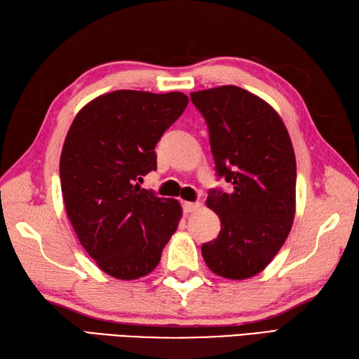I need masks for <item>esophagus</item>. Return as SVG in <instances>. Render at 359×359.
Listing matches in <instances>:
<instances>
[{
  "mask_svg": "<svg viewBox=\"0 0 359 359\" xmlns=\"http://www.w3.org/2000/svg\"><path fill=\"white\" fill-rule=\"evenodd\" d=\"M182 207H184L185 212H193V211L199 210L201 203L199 202H184V203H182Z\"/></svg>",
  "mask_w": 359,
  "mask_h": 359,
  "instance_id": "34e87169",
  "label": "esophagus"
}]
</instances>
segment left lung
Masks as SVG:
<instances>
[{"label": "left lung", "mask_w": 359, "mask_h": 359, "mask_svg": "<svg viewBox=\"0 0 359 359\" xmlns=\"http://www.w3.org/2000/svg\"><path fill=\"white\" fill-rule=\"evenodd\" d=\"M208 126L219 179L231 193L210 189L207 205L220 219L217 238L202 245L208 269L226 279L262 271L292 230L296 160L278 112L238 86L191 93Z\"/></svg>", "instance_id": "obj_1"}]
</instances>
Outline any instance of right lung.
<instances>
[{
    "label": "right lung",
    "mask_w": 359,
    "mask_h": 359,
    "mask_svg": "<svg viewBox=\"0 0 359 359\" xmlns=\"http://www.w3.org/2000/svg\"><path fill=\"white\" fill-rule=\"evenodd\" d=\"M188 104L182 93L114 90L74 118L60 157L67 217L80 243L109 276L151 273L177 230L182 207L140 187L157 170L156 144Z\"/></svg>",
    "instance_id": "add662e5"
}]
</instances>
